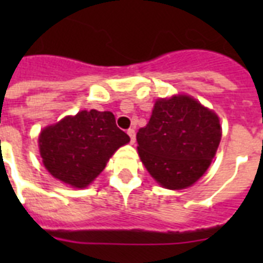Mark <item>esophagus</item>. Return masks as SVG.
<instances>
[{
  "label": "esophagus",
  "mask_w": 263,
  "mask_h": 263,
  "mask_svg": "<svg viewBox=\"0 0 263 263\" xmlns=\"http://www.w3.org/2000/svg\"><path fill=\"white\" fill-rule=\"evenodd\" d=\"M127 134H129V137H130V142L132 143L136 142V130L129 129L127 130Z\"/></svg>",
  "instance_id": "34e87169"
}]
</instances>
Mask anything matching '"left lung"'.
<instances>
[{
  "mask_svg": "<svg viewBox=\"0 0 263 263\" xmlns=\"http://www.w3.org/2000/svg\"><path fill=\"white\" fill-rule=\"evenodd\" d=\"M220 118L190 95L159 97L137 133V152L160 187L179 191L205 174L221 141Z\"/></svg>",
  "mask_w": 263,
  "mask_h": 263,
  "instance_id": "8db88e82",
  "label": "left lung"
}]
</instances>
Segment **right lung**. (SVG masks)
Segmentation results:
<instances>
[{"instance_id": "add662e5", "label": "right lung", "mask_w": 263, "mask_h": 263, "mask_svg": "<svg viewBox=\"0 0 263 263\" xmlns=\"http://www.w3.org/2000/svg\"><path fill=\"white\" fill-rule=\"evenodd\" d=\"M130 142L111 111L96 109L66 116L41 130L38 147L43 166L72 188L88 187L103 173L111 155Z\"/></svg>"}]
</instances>
